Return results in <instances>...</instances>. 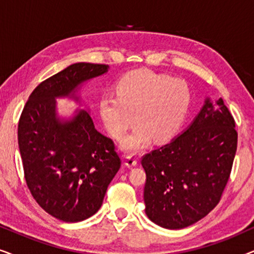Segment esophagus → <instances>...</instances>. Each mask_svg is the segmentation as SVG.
<instances>
[{"mask_svg":"<svg viewBox=\"0 0 254 254\" xmlns=\"http://www.w3.org/2000/svg\"><path fill=\"white\" fill-rule=\"evenodd\" d=\"M125 165L127 168H134V166L137 165V159L134 156H126L125 157Z\"/></svg>","mask_w":254,"mask_h":254,"instance_id":"esophagus-1","label":"esophagus"}]
</instances>
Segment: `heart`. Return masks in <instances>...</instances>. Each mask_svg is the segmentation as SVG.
I'll use <instances>...</instances> for the list:
<instances>
[{"label":"heart","instance_id":"obj_1","mask_svg":"<svg viewBox=\"0 0 254 254\" xmlns=\"http://www.w3.org/2000/svg\"><path fill=\"white\" fill-rule=\"evenodd\" d=\"M117 97L104 96L99 114L107 130L120 140L135 123L137 126L121 141L126 152L141 151L152 138H171L189 113L192 93L184 79L150 70L131 71L118 82Z\"/></svg>","mask_w":254,"mask_h":254}]
</instances>
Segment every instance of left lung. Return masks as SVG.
Segmentation results:
<instances>
[{
  "instance_id": "left-lung-1",
  "label": "left lung",
  "mask_w": 254,
  "mask_h": 254,
  "mask_svg": "<svg viewBox=\"0 0 254 254\" xmlns=\"http://www.w3.org/2000/svg\"><path fill=\"white\" fill-rule=\"evenodd\" d=\"M237 149L235 120L223 99L203 106L189 127L142 158L145 214L165 229L190 227L216 207Z\"/></svg>"
}]
</instances>
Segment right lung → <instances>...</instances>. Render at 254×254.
Wrapping results in <instances>:
<instances>
[{
    "label": "right lung",
    "mask_w": 254,
    "mask_h": 254,
    "mask_svg": "<svg viewBox=\"0 0 254 254\" xmlns=\"http://www.w3.org/2000/svg\"><path fill=\"white\" fill-rule=\"evenodd\" d=\"M109 69L86 62L68 65L33 90L20 116L18 145L27 187L60 221L74 223L95 215L120 169L113 141L96 129L89 110L62 117L57 107L59 98L83 106V85Z\"/></svg>",
    "instance_id": "obj_1"
}]
</instances>
